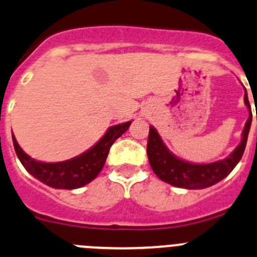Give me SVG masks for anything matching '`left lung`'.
I'll use <instances>...</instances> for the list:
<instances>
[{
	"label": "left lung",
	"instance_id": "8db88e82",
	"mask_svg": "<svg viewBox=\"0 0 257 257\" xmlns=\"http://www.w3.org/2000/svg\"><path fill=\"white\" fill-rule=\"evenodd\" d=\"M244 104L248 108L249 115L242 131L240 143L226 158L212 163H192L181 160L170 152L156 128L149 126L147 153L154 174L165 183L184 189H205L226 178L243 156L249 127L252 122L251 105H249L246 88H244Z\"/></svg>",
	"mask_w": 257,
	"mask_h": 257
}]
</instances>
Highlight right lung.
I'll list each match as a JSON object with an SVG mask.
<instances>
[{
  "instance_id": "1",
  "label": "right lung",
  "mask_w": 257,
  "mask_h": 257,
  "mask_svg": "<svg viewBox=\"0 0 257 257\" xmlns=\"http://www.w3.org/2000/svg\"><path fill=\"white\" fill-rule=\"evenodd\" d=\"M131 122L109 127L104 136L85 153L63 162H40L20 148L13 134V143L18 158L24 169L36 179L55 189H77L96 178L108 157L113 143L130 127Z\"/></svg>"
}]
</instances>
